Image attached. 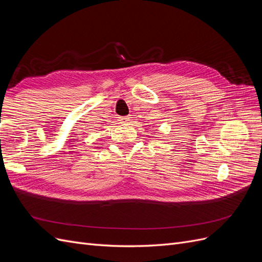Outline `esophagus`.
<instances>
[{
    "label": "esophagus",
    "mask_w": 262,
    "mask_h": 262,
    "mask_svg": "<svg viewBox=\"0 0 262 262\" xmlns=\"http://www.w3.org/2000/svg\"><path fill=\"white\" fill-rule=\"evenodd\" d=\"M130 120L129 117H120V121L122 122H128Z\"/></svg>",
    "instance_id": "34e87169"
}]
</instances>
